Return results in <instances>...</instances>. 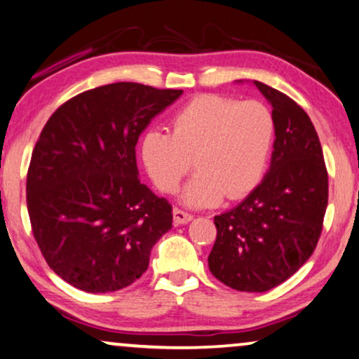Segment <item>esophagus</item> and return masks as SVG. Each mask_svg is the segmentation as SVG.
<instances>
[{
  "instance_id": "esophagus-1",
  "label": "esophagus",
  "mask_w": 359,
  "mask_h": 359,
  "mask_svg": "<svg viewBox=\"0 0 359 359\" xmlns=\"http://www.w3.org/2000/svg\"><path fill=\"white\" fill-rule=\"evenodd\" d=\"M194 215L184 212L180 208H174V223L175 224H187L189 222H192Z\"/></svg>"
}]
</instances>
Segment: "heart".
<instances>
[{
    "label": "heart",
    "instance_id": "b5f03b06",
    "mask_svg": "<svg viewBox=\"0 0 359 359\" xmlns=\"http://www.w3.org/2000/svg\"><path fill=\"white\" fill-rule=\"evenodd\" d=\"M170 130L146 131L141 156L152 182L172 194L198 167L184 192L185 203L213 205L252 192L266 174L276 124L266 104L223 95H198L170 119ZM196 162H193V159Z\"/></svg>",
    "mask_w": 359,
    "mask_h": 359
}]
</instances>
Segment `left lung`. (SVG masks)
Returning <instances> with one entry per match:
<instances>
[{
  "instance_id": "8db88e82",
  "label": "left lung",
  "mask_w": 359,
  "mask_h": 359,
  "mask_svg": "<svg viewBox=\"0 0 359 359\" xmlns=\"http://www.w3.org/2000/svg\"><path fill=\"white\" fill-rule=\"evenodd\" d=\"M272 104L271 169L233 210L215 217L208 267L241 292H266L302 267L317 248L328 205V172L309 114L269 85L255 82Z\"/></svg>"
}]
</instances>
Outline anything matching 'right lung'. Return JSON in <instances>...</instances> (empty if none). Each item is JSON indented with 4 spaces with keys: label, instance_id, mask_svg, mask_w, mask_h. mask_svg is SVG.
<instances>
[{
    "label": "right lung",
    "instance_id": "right-lung-1",
    "mask_svg": "<svg viewBox=\"0 0 359 359\" xmlns=\"http://www.w3.org/2000/svg\"><path fill=\"white\" fill-rule=\"evenodd\" d=\"M182 90L118 82L67 100L42 128L27 169L31 229L57 276L92 294L144 274L172 205L137 177L136 144Z\"/></svg>",
    "mask_w": 359,
    "mask_h": 359
}]
</instances>
